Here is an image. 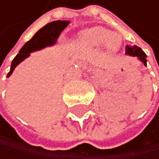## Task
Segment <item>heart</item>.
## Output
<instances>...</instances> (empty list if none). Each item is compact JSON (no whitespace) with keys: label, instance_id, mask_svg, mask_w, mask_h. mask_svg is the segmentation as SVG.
I'll return each mask as SVG.
<instances>
[{"label":"heart","instance_id":"b5f03b06","mask_svg":"<svg viewBox=\"0 0 159 159\" xmlns=\"http://www.w3.org/2000/svg\"><path fill=\"white\" fill-rule=\"evenodd\" d=\"M83 42L89 46L98 47L107 43V46L111 50H117L120 47V38L113 34L111 31L102 28H93L85 31L81 34Z\"/></svg>","mask_w":159,"mask_h":159}]
</instances>
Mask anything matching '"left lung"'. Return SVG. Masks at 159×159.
Instances as JSON below:
<instances>
[{"label":"left lung","mask_w":159,"mask_h":159,"mask_svg":"<svg viewBox=\"0 0 159 159\" xmlns=\"http://www.w3.org/2000/svg\"><path fill=\"white\" fill-rule=\"evenodd\" d=\"M125 52L127 53V55H130V56H134V57H137L139 59L143 62L144 66H146V55L144 53V52L141 50V48L137 46H134V47H129L127 46L125 48Z\"/></svg>","instance_id":"8db88e82"}]
</instances>
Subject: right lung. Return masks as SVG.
Returning <instances> with one entry per match:
<instances>
[{"instance_id": "obj_1", "label": "right lung", "mask_w": 159, "mask_h": 159, "mask_svg": "<svg viewBox=\"0 0 159 159\" xmlns=\"http://www.w3.org/2000/svg\"><path fill=\"white\" fill-rule=\"evenodd\" d=\"M70 22L67 20H55L50 24L46 25L45 27L34 34V36L27 42L24 45V47L20 48L19 53L15 57V59L11 61L10 73L8 74V78L11 75L13 70L20 61H24L25 57L30 56V52L34 51L41 50L47 46L53 45L56 43L57 39L59 38L62 30L66 28Z\"/></svg>"}]
</instances>
